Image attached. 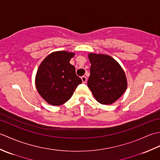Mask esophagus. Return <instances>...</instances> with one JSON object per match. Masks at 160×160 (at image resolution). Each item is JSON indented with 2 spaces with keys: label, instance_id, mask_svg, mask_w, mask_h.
<instances>
[{
  "label": "esophagus",
  "instance_id": "34e87169",
  "mask_svg": "<svg viewBox=\"0 0 160 160\" xmlns=\"http://www.w3.org/2000/svg\"><path fill=\"white\" fill-rule=\"evenodd\" d=\"M81 79H82V81L83 83H86L87 82V77L86 76H82V77H81Z\"/></svg>",
  "mask_w": 160,
  "mask_h": 160
}]
</instances>
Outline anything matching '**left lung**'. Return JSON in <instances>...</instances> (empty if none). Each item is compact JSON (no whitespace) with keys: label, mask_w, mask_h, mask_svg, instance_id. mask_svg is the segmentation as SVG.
<instances>
[{"label":"left lung","mask_w":160,"mask_h":160,"mask_svg":"<svg viewBox=\"0 0 160 160\" xmlns=\"http://www.w3.org/2000/svg\"><path fill=\"white\" fill-rule=\"evenodd\" d=\"M91 62L87 85L96 100L102 104H111L127 88V80L120 64L106 54H88Z\"/></svg>","instance_id":"left-lung-1"}]
</instances>
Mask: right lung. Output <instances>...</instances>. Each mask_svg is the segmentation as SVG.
Masks as SVG:
<instances>
[{"label": "right lung", "mask_w": 160, "mask_h": 160, "mask_svg": "<svg viewBox=\"0 0 160 160\" xmlns=\"http://www.w3.org/2000/svg\"><path fill=\"white\" fill-rule=\"evenodd\" d=\"M75 53L58 51L49 54L37 70V91L49 104L60 106L69 100L78 85L82 83L69 61Z\"/></svg>", "instance_id": "right-lung-1"}]
</instances>
